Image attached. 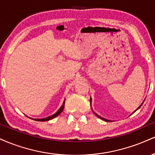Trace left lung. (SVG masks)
<instances>
[{
    "label": "left lung",
    "instance_id": "8db88e82",
    "mask_svg": "<svg viewBox=\"0 0 155 155\" xmlns=\"http://www.w3.org/2000/svg\"><path fill=\"white\" fill-rule=\"evenodd\" d=\"M144 100H143V102H142V103H141V105H139V107H137V110H135V111H134V112H133V113H132V114H133V113H135V112H136V111H137L138 109H139V108H140V107H141V106L143 105V102H144ZM91 104H92V98H91V97H90V105H91ZM92 111H93V110H92ZM93 113H94V114H95V115H96V116H97V117H98V118H100V119H102V120H105V121H107V122H109V121H110H110H111V122H112V120H107V119H105V118H102V117H101V116H100V115H97V113H95V112H94V111H93Z\"/></svg>",
    "mask_w": 155,
    "mask_h": 155
}]
</instances>
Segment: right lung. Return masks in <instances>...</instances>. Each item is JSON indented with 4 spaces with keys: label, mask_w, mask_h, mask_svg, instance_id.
Wrapping results in <instances>:
<instances>
[{
    "label": "right lung",
    "mask_w": 155,
    "mask_h": 155,
    "mask_svg": "<svg viewBox=\"0 0 155 155\" xmlns=\"http://www.w3.org/2000/svg\"><path fill=\"white\" fill-rule=\"evenodd\" d=\"M65 100H66V99H64V101L63 102V105H61V107L59 108L58 110V111L56 112L55 113H54L53 115H50V116H48L47 118H41V119H34L35 120H37V121H47V120H51V119H53L55 118V117H57L58 115H60V113H61V112L63 110V109H64V106H65Z\"/></svg>",
    "instance_id": "add662e5"
}]
</instances>
